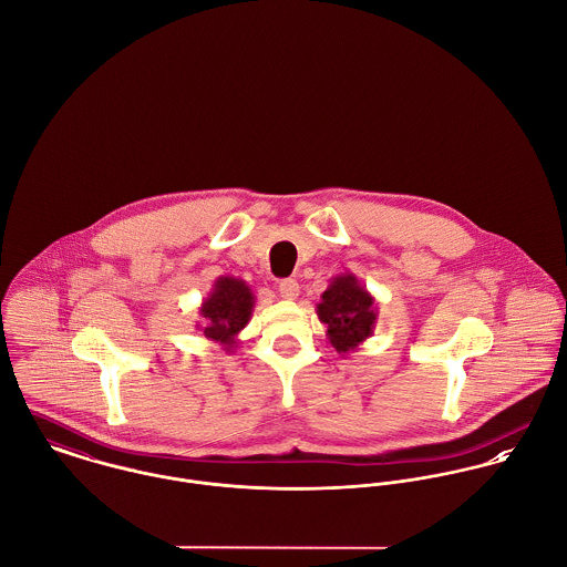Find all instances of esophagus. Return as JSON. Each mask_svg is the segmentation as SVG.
<instances>
[{
  "mask_svg": "<svg viewBox=\"0 0 567 567\" xmlns=\"http://www.w3.org/2000/svg\"><path fill=\"white\" fill-rule=\"evenodd\" d=\"M279 292H281V297L284 299H288V301H295L297 297H299V284H297V279H284L281 284H279Z\"/></svg>",
  "mask_w": 567,
  "mask_h": 567,
  "instance_id": "34e87169",
  "label": "esophagus"
}]
</instances>
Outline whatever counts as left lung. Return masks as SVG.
<instances>
[{
	"label": "left lung",
	"mask_w": 567,
	"mask_h": 567,
	"mask_svg": "<svg viewBox=\"0 0 567 567\" xmlns=\"http://www.w3.org/2000/svg\"><path fill=\"white\" fill-rule=\"evenodd\" d=\"M317 315L327 327L324 336L331 347L340 355H347L373 336L378 303L353 272H340L329 279L321 303L317 306Z\"/></svg>",
	"instance_id": "left-lung-1"
}]
</instances>
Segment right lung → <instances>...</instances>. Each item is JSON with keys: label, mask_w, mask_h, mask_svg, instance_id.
Instances as JSON below:
<instances>
[{"label": "right lung", "mask_w": 567, "mask_h": 567, "mask_svg": "<svg viewBox=\"0 0 567 567\" xmlns=\"http://www.w3.org/2000/svg\"><path fill=\"white\" fill-rule=\"evenodd\" d=\"M255 308V295L250 286L231 275H220L209 295L203 299L196 329L212 342H218L227 353L238 347V333L250 321Z\"/></svg>", "instance_id": "add662e5"}]
</instances>
